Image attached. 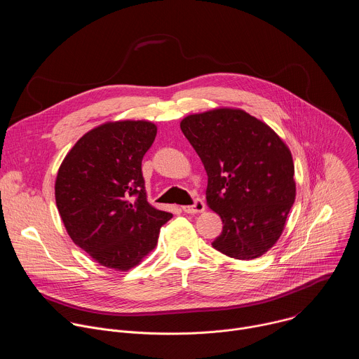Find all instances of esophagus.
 <instances>
[{"instance_id": "1", "label": "esophagus", "mask_w": 359, "mask_h": 359, "mask_svg": "<svg viewBox=\"0 0 359 359\" xmlns=\"http://www.w3.org/2000/svg\"><path fill=\"white\" fill-rule=\"evenodd\" d=\"M204 209H206V206H204V203L200 198H196L191 206H182V210L184 213H190V215L201 213V212H204Z\"/></svg>"}]
</instances>
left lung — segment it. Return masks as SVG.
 Listing matches in <instances>:
<instances>
[{"label": "left lung", "mask_w": 359, "mask_h": 359, "mask_svg": "<svg viewBox=\"0 0 359 359\" xmlns=\"http://www.w3.org/2000/svg\"><path fill=\"white\" fill-rule=\"evenodd\" d=\"M180 129L206 169L209 208L223 222L212 245L236 260L260 257L280 238L295 200L290 149L241 109L189 115Z\"/></svg>", "instance_id": "8db88e82"}]
</instances>
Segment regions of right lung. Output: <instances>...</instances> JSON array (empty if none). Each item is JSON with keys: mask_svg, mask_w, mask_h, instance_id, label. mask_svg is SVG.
I'll return each mask as SVG.
<instances>
[{"mask_svg": "<svg viewBox=\"0 0 359 359\" xmlns=\"http://www.w3.org/2000/svg\"><path fill=\"white\" fill-rule=\"evenodd\" d=\"M156 133L147 121L104 123L85 133L60 166L55 200L64 226L100 266H137L172 219L146 198L142 159Z\"/></svg>", "mask_w": 359, "mask_h": 359, "instance_id": "obj_1", "label": "right lung"}]
</instances>
